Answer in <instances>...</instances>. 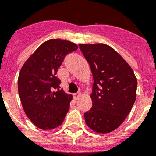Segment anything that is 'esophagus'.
<instances>
[{
  "mask_svg": "<svg viewBox=\"0 0 156 156\" xmlns=\"http://www.w3.org/2000/svg\"><path fill=\"white\" fill-rule=\"evenodd\" d=\"M80 95H81V93H80V92H79V93H75V94L73 95V97H74V99H78V98L80 97Z\"/></svg>",
  "mask_w": 156,
  "mask_h": 156,
  "instance_id": "1",
  "label": "esophagus"
}]
</instances>
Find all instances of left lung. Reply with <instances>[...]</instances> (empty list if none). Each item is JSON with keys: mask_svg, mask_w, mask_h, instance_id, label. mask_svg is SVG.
Returning a JSON list of instances; mask_svg holds the SVG:
<instances>
[{"mask_svg": "<svg viewBox=\"0 0 156 156\" xmlns=\"http://www.w3.org/2000/svg\"><path fill=\"white\" fill-rule=\"evenodd\" d=\"M93 76V106L84 113L93 131L107 133L118 128L136 99L137 80L129 65L112 47L103 44H80Z\"/></svg>", "mask_w": 156, "mask_h": 156, "instance_id": "left-lung-1", "label": "left lung"}]
</instances>
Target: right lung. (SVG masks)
<instances>
[{"mask_svg": "<svg viewBox=\"0 0 156 156\" xmlns=\"http://www.w3.org/2000/svg\"><path fill=\"white\" fill-rule=\"evenodd\" d=\"M78 49L68 41L52 39L41 44L25 62L18 77V93L25 113L41 129L60 126L72 95L60 90L57 73L66 55Z\"/></svg>", "mask_w": 156, "mask_h": 156, "instance_id": "right-lung-1", "label": "right lung"}]
</instances>
